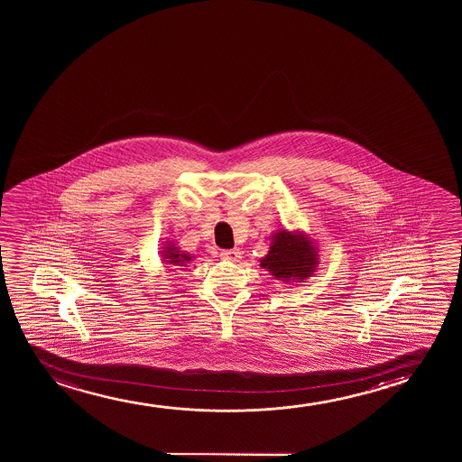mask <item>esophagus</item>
I'll list each match as a JSON object with an SVG mask.
<instances>
[{"mask_svg": "<svg viewBox=\"0 0 462 462\" xmlns=\"http://www.w3.org/2000/svg\"><path fill=\"white\" fill-rule=\"evenodd\" d=\"M222 259L230 260V262H238L241 259L240 249H227V251H222Z\"/></svg>", "mask_w": 462, "mask_h": 462, "instance_id": "34e87169", "label": "esophagus"}]
</instances>
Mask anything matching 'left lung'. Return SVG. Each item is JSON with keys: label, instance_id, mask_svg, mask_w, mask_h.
<instances>
[{"label": "left lung", "instance_id": "obj_1", "mask_svg": "<svg viewBox=\"0 0 462 462\" xmlns=\"http://www.w3.org/2000/svg\"><path fill=\"white\" fill-rule=\"evenodd\" d=\"M319 262V247L310 235L304 230L281 227L274 230L270 249L260 259V266L284 284L300 285L314 274Z\"/></svg>", "mask_w": 462, "mask_h": 462}]
</instances>
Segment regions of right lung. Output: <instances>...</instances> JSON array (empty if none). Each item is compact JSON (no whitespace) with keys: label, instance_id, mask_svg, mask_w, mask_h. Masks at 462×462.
<instances>
[{"label":"right lung","instance_id":"right-lung-1","mask_svg":"<svg viewBox=\"0 0 462 462\" xmlns=\"http://www.w3.org/2000/svg\"><path fill=\"white\" fill-rule=\"evenodd\" d=\"M161 257L165 265L175 268V270H183V266H189L190 262L194 260V255L188 251H181L177 243L173 241H165L164 246L161 247Z\"/></svg>","mask_w":462,"mask_h":462}]
</instances>
